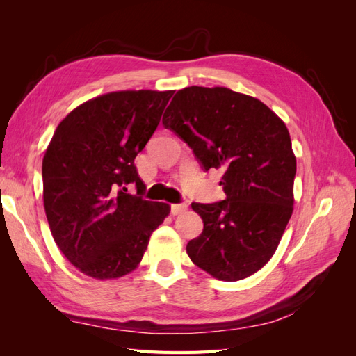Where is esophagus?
Returning <instances> with one entry per match:
<instances>
[{"label": "esophagus", "instance_id": "34e87169", "mask_svg": "<svg viewBox=\"0 0 356 356\" xmlns=\"http://www.w3.org/2000/svg\"><path fill=\"white\" fill-rule=\"evenodd\" d=\"M186 209H187V203H174V204H170L172 215L182 213Z\"/></svg>", "mask_w": 356, "mask_h": 356}]
</instances>
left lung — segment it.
Here are the masks:
<instances>
[{
	"label": "left lung",
	"mask_w": 356,
	"mask_h": 356,
	"mask_svg": "<svg viewBox=\"0 0 356 356\" xmlns=\"http://www.w3.org/2000/svg\"><path fill=\"white\" fill-rule=\"evenodd\" d=\"M204 170L224 169V200L191 203L203 220L190 260L220 281H241L270 260L293 213L296 156L285 123L227 88L178 90L161 120Z\"/></svg>",
	"instance_id": "1"
}]
</instances>
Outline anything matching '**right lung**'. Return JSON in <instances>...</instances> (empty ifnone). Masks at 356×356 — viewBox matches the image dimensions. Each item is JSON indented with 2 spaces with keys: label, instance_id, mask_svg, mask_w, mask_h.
Returning <instances> with one entry per match:
<instances>
[{
  "label": "right lung",
  "instance_id": "right-lung-1",
  "mask_svg": "<svg viewBox=\"0 0 356 356\" xmlns=\"http://www.w3.org/2000/svg\"><path fill=\"white\" fill-rule=\"evenodd\" d=\"M174 90L106 93L59 123L42 159V199L53 239L95 279H115L143 260L169 204L143 199L135 157L159 126ZM135 184L137 195L127 193Z\"/></svg>",
  "mask_w": 356,
  "mask_h": 356
}]
</instances>
